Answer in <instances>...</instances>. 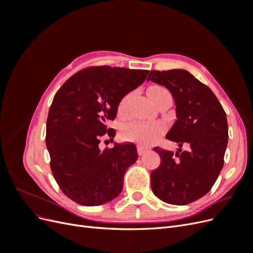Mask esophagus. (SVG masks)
Instances as JSON below:
<instances>
[{
	"label": "esophagus",
	"mask_w": 253,
	"mask_h": 253,
	"mask_svg": "<svg viewBox=\"0 0 253 253\" xmlns=\"http://www.w3.org/2000/svg\"><path fill=\"white\" fill-rule=\"evenodd\" d=\"M150 149L148 147H144L142 144H138L137 145V152H138L139 155H143L144 153H147Z\"/></svg>",
	"instance_id": "obj_1"
}]
</instances>
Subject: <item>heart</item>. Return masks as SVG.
<instances>
[{
	"mask_svg": "<svg viewBox=\"0 0 253 253\" xmlns=\"http://www.w3.org/2000/svg\"><path fill=\"white\" fill-rule=\"evenodd\" d=\"M148 94L153 101H156L163 95L170 94L166 87L153 85L149 88ZM129 95H126L121 99L118 105L119 114H124L126 110ZM165 125L160 121H134L126 125L121 131V135L126 140L135 141L141 144L149 145L157 140L158 137L165 132Z\"/></svg>",
	"mask_w": 253,
	"mask_h": 253,
	"instance_id": "b5f03b06",
	"label": "heart"
}]
</instances>
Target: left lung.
<instances>
[{"mask_svg": "<svg viewBox=\"0 0 253 253\" xmlns=\"http://www.w3.org/2000/svg\"><path fill=\"white\" fill-rule=\"evenodd\" d=\"M166 86L174 98L177 120L166 138L188 151L154 148L160 165L151 173L154 194L165 203L188 205L206 195L223 169L228 143L227 116L213 91L183 70L151 71L147 81Z\"/></svg>", "mask_w": 253, "mask_h": 253, "instance_id": "obj_1", "label": "left lung"}]
</instances>
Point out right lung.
I'll return each instance as SVG.
<instances>
[{
	"label": "right lung",
	"instance_id": "1",
	"mask_svg": "<svg viewBox=\"0 0 253 253\" xmlns=\"http://www.w3.org/2000/svg\"><path fill=\"white\" fill-rule=\"evenodd\" d=\"M149 71L91 66L66 80L53 97L46 122L50 169L62 192L75 203L99 206L117 197L127 168L138 157L133 143L99 149L114 128L120 100L138 87Z\"/></svg>",
	"mask_w": 253,
	"mask_h": 253
}]
</instances>
